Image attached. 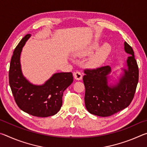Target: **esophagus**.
<instances>
[{
	"label": "esophagus",
	"instance_id": "esophagus-1",
	"mask_svg": "<svg viewBox=\"0 0 147 147\" xmlns=\"http://www.w3.org/2000/svg\"><path fill=\"white\" fill-rule=\"evenodd\" d=\"M73 75L74 78L77 80H80L82 79V74L81 73V72L80 71H76V72H74L73 73Z\"/></svg>",
	"mask_w": 147,
	"mask_h": 147
}]
</instances>
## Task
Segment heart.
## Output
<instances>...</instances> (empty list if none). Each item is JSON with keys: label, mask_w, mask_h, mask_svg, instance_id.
I'll list each match as a JSON object with an SVG mask.
<instances>
[{"label": "heart", "mask_w": 147, "mask_h": 147, "mask_svg": "<svg viewBox=\"0 0 147 147\" xmlns=\"http://www.w3.org/2000/svg\"><path fill=\"white\" fill-rule=\"evenodd\" d=\"M98 45L94 43L91 46L89 47L88 49L84 50L80 53L81 56H88L93 53L94 50L98 48ZM111 48L108 44H104L101 47H100L96 53L91 56V58L88 61V66L91 67H97L102 64L108 56L110 53Z\"/></svg>", "instance_id": "heart-1"}]
</instances>
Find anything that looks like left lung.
I'll return each mask as SVG.
<instances>
[{
	"label": "left lung",
	"mask_w": 147,
	"mask_h": 147,
	"mask_svg": "<svg viewBox=\"0 0 147 147\" xmlns=\"http://www.w3.org/2000/svg\"><path fill=\"white\" fill-rule=\"evenodd\" d=\"M124 50L130 56L127 59L128 69L119 83L108 86L109 65L84 69L85 105L89 113L100 117L111 116L127 108L132 101L139 80V68L131 46L124 42Z\"/></svg>",
	"instance_id": "left-lung-1"
}]
</instances>
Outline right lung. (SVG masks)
Listing matches in <instances>:
<instances>
[{"label": "right lung", "instance_id": "1", "mask_svg": "<svg viewBox=\"0 0 147 147\" xmlns=\"http://www.w3.org/2000/svg\"><path fill=\"white\" fill-rule=\"evenodd\" d=\"M30 34H26L16 47L9 70V84L15 101L24 112L47 117L56 114L62 106L63 92L73 83L72 73H56L42 86L29 82L22 74L20 55Z\"/></svg>", "mask_w": 147, "mask_h": 147}]
</instances>
